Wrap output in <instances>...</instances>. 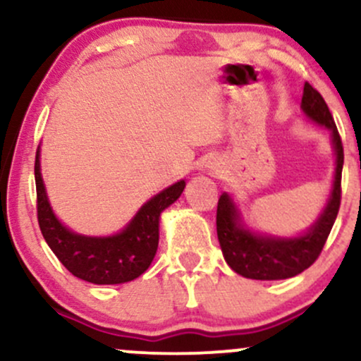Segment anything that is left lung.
Masks as SVG:
<instances>
[{
	"label": "left lung",
	"instance_id": "obj_1",
	"mask_svg": "<svg viewBox=\"0 0 361 361\" xmlns=\"http://www.w3.org/2000/svg\"><path fill=\"white\" fill-rule=\"evenodd\" d=\"M300 109L307 118L331 132L336 154L333 188L317 221L304 234L293 238L255 233L246 227L233 198L227 193L221 195L217 204V238L227 264L244 279L285 280L307 270L321 255L336 221L341 204V171L345 161L341 137L324 98L309 82L304 85Z\"/></svg>",
	"mask_w": 361,
	"mask_h": 361
}]
</instances>
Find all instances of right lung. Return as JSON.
<instances>
[{"label": "right lung", "instance_id": "right-lung-1", "mask_svg": "<svg viewBox=\"0 0 361 361\" xmlns=\"http://www.w3.org/2000/svg\"><path fill=\"white\" fill-rule=\"evenodd\" d=\"M185 185L180 180L154 195L117 234L82 235L68 229L54 214L40 173V146L35 154L37 217L45 243L74 276L94 285L126 283L151 267L159 243L161 212L180 198Z\"/></svg>", "mask_w": 361, "mask_h": 361}]
</instances>
